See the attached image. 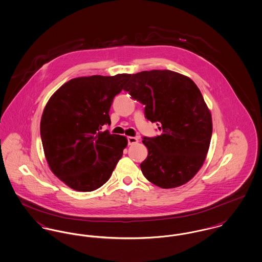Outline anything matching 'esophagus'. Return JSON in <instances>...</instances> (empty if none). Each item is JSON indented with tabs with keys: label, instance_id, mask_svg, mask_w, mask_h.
<instances>
[{
	"label": "esophagus",
	"instance_id": "1",
	"mask_svg": "<svg viewBox=\"0 0 262 262\" xmlns=\"http://www.w3.org/2000/svg\"><path fill=\"white\" fill-rule=\"evenodd\" d=\"M127 142L129 145H133V144H136L139 142V139L138 138H135V137H128L127 138Z\"/></svg>",
	"mask_w": 262,
	"mask_h": 262
}]
</instances>
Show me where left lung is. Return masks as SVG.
I'll use <instances>...</instances> for the list:
<instances>
[{
    "label": "left lung",
    "mask_w": 262,
    "mask_h": 262,
    "mask_svg": "<svg viewBox=\"0 0 262 262\" xmlns=\"http://www.w3.org/2000/svg\"><path fill=\"white\" fill-rule=\"evenodd\" d=\"M123 90L145 105V118L161 130L142 140L148 150L141 163L145 179L161 188L190 181L205 161L212 134L211 114L198 85L179 73L152 70L132 75Z\"/></svg>",
    "instance_id": "left-lung-1"
}]
</instances>
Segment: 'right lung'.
Segmentation results:
<instances>
[{"label": "right lung", "mask_w": 262, "mask_h": 262, "mask_svg": "<svg viewBox=\"0 0 262 262\" xmlns=\"http://www.w3.org/2000/svg\"><path fill=\"white\" fill-rule=\"evenodd\" d=\"M130 75L91 76L63 83L47 102L40 138L53 173L69 187L93 191L110 180L127 145L123 136L102 132L110 108Z\"/></svg>", "instance_id": "1"}]
</instances>
